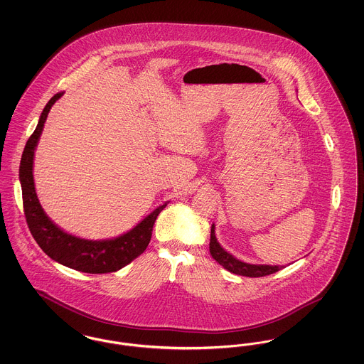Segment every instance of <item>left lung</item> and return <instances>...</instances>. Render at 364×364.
Returning a JSON list of instances; mask_svg holds the SVG:
<instances>
[{
	"label": "left lung",
	"instance_id": "left-lung-1",
	"mask_svg": "<svg viewBox=\"0 0 364 364\" xmlns=\"http://www.w3.org/2000/svg\"><path fill=\"white\" fill-rule=\"evenodd\" d=\"M214 228L215 226L211 225L210 254L228 272L239 276H245V277H263V276L273 274L278 270H281L282 267H285V266H270V264H251V263L236 259L233 255L226 252L225 250L220 245V242H217Z\"/></svg>",
	"mask_w": 364,
	"mask_h": 364
}]
</instances>
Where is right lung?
I'll return each instance as SVG.
<instances>
[{
  "instance_id": "obj_1",
  "label": "right lung",
  "mask_w": 364,
  "mask_h": 364,
  "mask_svg": "<svg viewBox=\"0 0 364 364\" xmlns=\"http://www.w3.org/2000/svg\"><path fill=\"white\" fill-rule=\"evenodd\" d=\"M61 95L63 92L55 94L45 106L33 135L27 140L20 161L18 178L21 183L26 221L35 242L53 260L77 272L90 274L113 273L144 252L151 239L156 217L166 208L168 203L156 208L129 232L109 240L80 239L53 224L52 220L45 214L35 192L33 164L35 147L42 134L43 124L48 119L53 105Z\"/></svg>"
}]
</instances>
